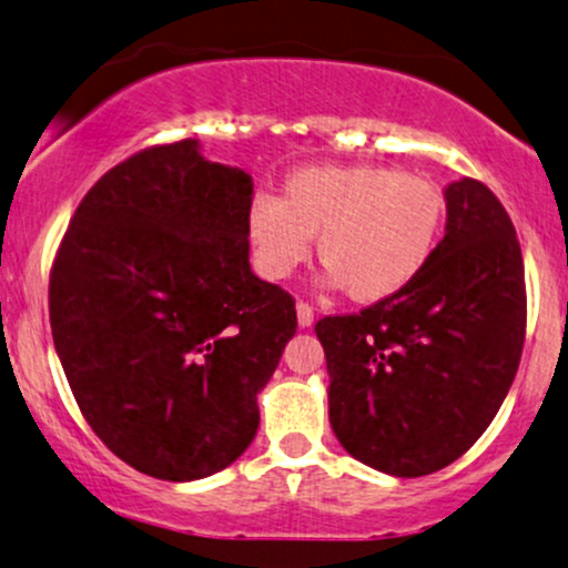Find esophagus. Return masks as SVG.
<instances>
[{
  "mask_svg": "<svg viewBox=\"0 0 568 568\" xmlns=\"http://www.w3.org/2000/svg\"><path fill=\"white\" fill-rule=\"evenodd\" d=\"M296 317L302 328H310L312 321H315V312H312V306L306 302H296Z\"/></svg>",
  "mask_w": 568,
  "mask_h": 568,
  "instance_id": "obj_1",
  "label": "esophagus"
}]
</instances>
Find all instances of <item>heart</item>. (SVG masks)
<instances>
[{
    "label": "heart",
    "mask_w": 568,
    "mask_h": 568,
    "mask_svg": "<svg viewBox=\"0 0 568 568\" xmlns=\"http://www.w3.org/2000/svg\"><path fill=\"white\" fill-rule=\"evenodd\" d=\"M446 200L433 181L389 165H312L291 173L280 200L253 194L247 240L264 277L285 280L310 256L355 302H379L419 277L440 240Z\"/></svg>",
    "instance_id": "obj_1"
}]
</instances>
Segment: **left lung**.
<instances>
[{
  "label": "left lung",
  "instance_id": "8db88e82",
  "mask_svg": "<svg viewBox=\"0 0 568 568\" xmlns=\"http://www.w3.org/2000/svg\"><path fill=\"white\" fill-rule=\"evenodd\" d=\"M446 211V237L419 277L315 325L338 443L397 478L459 459L497 416L524 352V256L505 205L462 179Z\"/></svg>",
  "mask_w": 568,
  "mask_h": 568
}]
</instances>
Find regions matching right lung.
Returning <instances> with one entry per match:
<instances>
[{
	"instance_id": "right-lung-1",
	"label": "right lung",
	"mask_w": 568,
	"mask_h": 568,
	"mask_svg": "<svg viewBox=\"0 0 568 568\" xmlns=\"http://www.w3.org/2000/svg\"><path fill=\"white\" fill-rule=\"evenodd\" d=\"M251 175L184 139L135 152L77 205L50 270V328L84 422L160 480L230 467L296 302L247 264Z\"/></svg>"
}]
</instances>
